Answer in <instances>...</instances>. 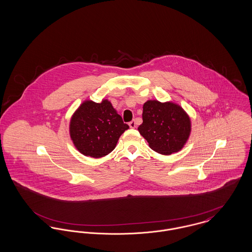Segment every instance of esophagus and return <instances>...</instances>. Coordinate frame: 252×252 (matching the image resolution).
Here are the masks:
<instances>
[{
  "mask_svg": "<svg viewBox=\"0 0 252 252\" xmlns=\"http://www.w3.org/2000/svg\"><path fill=\"white\" fill-rule=\"evenodd\" d=\"M128 125H129L130 128H135V127H136V123H135V121H131Z\"/></svg>",
  "mask_w": 252,
  "mask_h": 252,
  "instance_id": "obj_1",
  "label": "esophagus"
}]
</instances>
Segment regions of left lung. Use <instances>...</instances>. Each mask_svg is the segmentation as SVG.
I'll use <instances>...</instances> for the list:
<instances>
[{
    "mask_svg": "<svg viewBox=\"0 0 252 252\" xmlns=\"http://www.w3.org/2000/svg\"><path fill=\"white\" fill-rule=\"evenodd\" d=\"M143 124L138 127L149 147L161 155L180 151L187 143L192 124L187 112L172 101L148 100L143 107Z\"/></svg>",
    "mask_w": 252,
    "mask_h": 252,
    "instance_id": "left-lung-1",
    "label": "left lung"
}]
</instances>
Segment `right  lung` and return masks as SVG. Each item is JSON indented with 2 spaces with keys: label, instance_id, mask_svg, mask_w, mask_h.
<instances>
[{
  "label": "right lung",
  "instance_id": "1",
  "mask_svg": "<svg viewBox=\"0 0 252 252\" xmlns=\"http://www.w3.org/2000/svg\"><path fill=\"white\" fill-rule=\"evenodd\" d=\"M128 128L108 99L101 103L85 100L71 117L69 132L81 154L98 158L109 154Z\"/></svg>",
  "mask_w": 252,
  "mask_h": 252
}]
</instances>
